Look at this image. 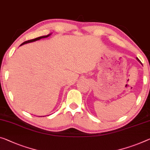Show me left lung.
Wrapping results in <instances>:
<instances>
[{"label": "left lung", "mask_w": 150, "mask_h": 150, "mask_svg": "<svg viewBox=\"0 0 150 150\" xmlns=\"http://www.w3.org/2000/svg\"><path fill=\"white\" fill-rule=\"evenodd\" d=\"M137 60H138V61H139V62H140V61H139V59H138V58H137Z\"/></svg>", "instance_id": "obj_1"}]
</instances>
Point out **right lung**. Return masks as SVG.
<instances>
[{
    "label": "right lung",
    "mask_w": 150,
    "mask_h": 150,
    "mask_svg": "<svg viewBox=\"0 0 150 150\" xmlns=\"http://www.w3.org/2000/svg\"><path fill=\"white\" fill-rule=\"evenodd\" d=\"M50 35H51V34H49V35H45V36L39 37V38H35V39H33V40H28V41H25V42L23 43L22 44H21V45H24V44H25V43H31V42H33V41H38V40H41V39H42V38H47V37H49Z\"/></svg>",
    "instance_id": "add662e5"
}]
</instances>
